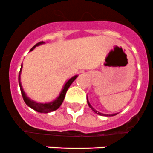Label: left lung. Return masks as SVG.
<instances>
[{"instance_id":"1","label":"left lung","mask_w":153,"mask_h":153,"mask_svg":"<svg viewBox=\"0 0 153 153\" xmlns=\"http://www.w3.org/2000/svg\"><path fill=\"white\" fill-rule=\"evenodd\" d=\"M87 102H88V104L89 107H91V109H92V111H93L94 112H96V114H100V115H102V116H107V117H108V116H114V115H116V114H118V113H115V114H102V113H100V112H99V111H96V110L94 109L93 107H91V105L90 104V102H89L88 100V97H87Z\"/></svg>"}]
</instances>
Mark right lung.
<instances>
[{
    "mask_svg": "<svg viewBox=\"0 0 153 153\" xmlns=\"http://www.w3.org/2000/svg\"><path fill=\"white\" fill-rule=\"evenodd\" d=\"M44 42H38L37 44H35V46H33L32 48L30 49V51H33L34 49L36 47V46H39V45H42L43 44ZM21 69H22V65H21V68H20V71H19V88H20V91H21L22 96H23V99H24V102L27 105L28 107H30L31 109L35 110V111H38V112H40V113H49V112H51V111H56L57 109H58L60 107V106L62 105V102L65 99V94H66V91L68 90V88H69L72 83L74 81V80L76 79L77 76L76 75L74 76H73L72 78H70L63 87L61 93H60L59 96L55 100H53L51 102H47V103H39V102H35L34 100H31L27 96V95L25 94V92L24 91V89L22 88L21 83H20V73H21Z\"/></svg>",
    "mask_w": 153,
    "mask_h": 153,
    "instance_id": "obj_1",
    "label": "right lung"
}]
</instances>
